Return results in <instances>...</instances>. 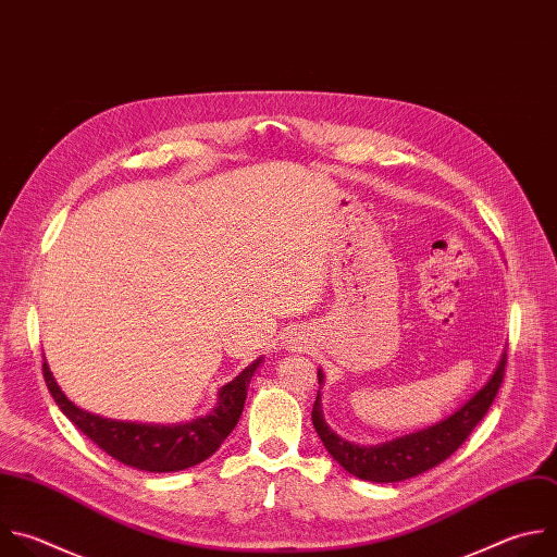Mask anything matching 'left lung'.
<instances>
[{
  "label": "left lung",
  "instance_id": "left-lung-1",
  "mask_svg": "<svg viewBox=\"0 0 557 557\" xmlns=\"http://www.w3.org/2000/svg\"><path fill=\"white\" fill-rule=\"evenodd\" d=\"M505 364H507V351H503L490 380L453 414L443 417L441 421L428 428L395 436L384 443H375V446H360V443L347 441L338 432H333L322 417L320 391L313 401L311 421L326 453L349 474L371 483H399L436 468L453 453L459 450L461 443L470 436V432L490 410L500 388ZM318 384L320 388L324 384L322 369H318Z\"/></svg>",
  "mask_w": 557,
  "mask_h": 557
}]
</instances>
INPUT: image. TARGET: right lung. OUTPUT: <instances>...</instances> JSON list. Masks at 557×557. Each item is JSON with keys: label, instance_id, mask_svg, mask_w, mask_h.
I'll return each instance as SVG.
<instances>
[{"label": "right lung", "instance_id": "add662e5", "mask_svg": "<svg viewBox=\"0 0 557 557\" xmlns=\"http://www.w3.org/2000/svg\"><path fill=\"white\" fill-rule=\"evenodd\" d=\"M261 362L263 356L248 364L235 380L221 386L216 404L208 414L186 423L166 425L119 421L87 412L65 397L48 362H44V377L63 414L102 453L143 472H180L212 457L233 432L244 412L250 380Z\"/></svg>", "mask_w": 557, "mask_h": 557}]
</instances>
